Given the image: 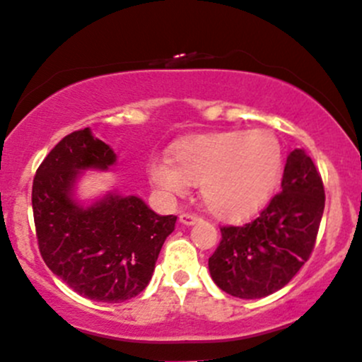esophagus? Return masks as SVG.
Masks as SVG:
<instances>
[{"label":"esophagus","mask_w":362,"mask_h":362,"mask_svg":"<svg viewBox=\"0 0 362 362\" xmlns=\"http://www.w3.org/2000/svg\"><path fill=\"white\" fill-rule=\"evenodd\" d=\"M200 217L197 214H194V212H184V214L180 216V223L185 224V226H192L197 223Z\"/></svg>","instance_id":"esophagus-1"}]
</instances>
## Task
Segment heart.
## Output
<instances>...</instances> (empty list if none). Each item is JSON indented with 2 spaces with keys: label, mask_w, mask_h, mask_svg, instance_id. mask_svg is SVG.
Here are the masks:
<instances>
[{
  "label": "heart",
  "mask_w": 362,
  "mask_h": 362,
  "mask_svg": "<svg viewBox=\"0 0 362 362\" xmlns=\"http://www.w3.org/2000/svg\"><path fill=\"white\" fill-rule=\"evenodd\" d=\"M170 156L148 165L151 184L167 195H184L189 184H200L204 204L221 219L263 207L283 168L281 143L267 129L194 136L177 143Z\"/></svg>",
  "instance_id": "b5f03b06"
}]
</instances>
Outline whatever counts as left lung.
Here are the masks:
<instances>
[{"label": "left lung", "instance_id": "left-lung-1", "mask_svg": "<svg viewBox=\"0 0 362 362\" xmlns=\"http://www.w3.org/2000/svg\"><path fill=\"white\" fill-rule=\"evenodd\" d=\"M324 207L319 170L305 151L293 150L281 190L258 217L221 228L223 238L209 258L212 280L238 298H261L283 288L310 258Z\"/></svg>", "mask_w": 362, "mask_h": 362}]
</instances>
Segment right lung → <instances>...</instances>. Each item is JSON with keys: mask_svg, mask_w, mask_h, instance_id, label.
<instances>
[{"mask_svg": "<svg viewBox=\"0 0 362 362\" xmlns=\"http://www.w3.org/2000/svg\"><path fill=\"white\" fill-rule=\"evenodd\" d=\"M116 155L89 128L60 139L37 168L32 207L38 250L52 273L95 302L136 297L153 275L177 216H158L138 197L107 195L82 209L71 197L79 170L107 168Z\"/></svg>", "mask_w": 362, "mask_h": 362, "instance_id": "obj_1", "label": "right lung"}]
</instances>
